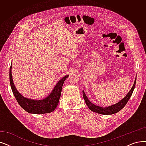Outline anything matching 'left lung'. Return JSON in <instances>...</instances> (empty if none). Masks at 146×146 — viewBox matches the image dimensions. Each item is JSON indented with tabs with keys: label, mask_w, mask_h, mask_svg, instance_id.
<instances>
[{
	"label": "left lung",
	"mask_w": 146,
	"mask_h": 146,
	"mask_svg": "<svg viewBox=\"0 0 146 146\" xmlns=\"http://www.w3.org/2000/svg\"><path fill=\"white\" fill-rule=\"evenodd\" d=\"M135 84H136V78L134 81V85H133L132 88L131 89V90L122 100L119 101V102L116 104H115L112 106L107 107H101L92 104L91 101L88 100V97L86 96V94H85L84 91H82V92H83V97L86 105L88 107V108L90 109L91 111L99 113V114H101V115H113V114L116 113L118 111H119L120 110H122L125 106L126 103H128V101H129L130 97L132 96L133 91H134Z\"/></svg>",
	"instance_id": "obj_1"
}]
</instances>
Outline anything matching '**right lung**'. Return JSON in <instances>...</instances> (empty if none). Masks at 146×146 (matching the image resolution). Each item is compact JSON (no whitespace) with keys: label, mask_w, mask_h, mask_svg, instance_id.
Segmentation results:
<instances>
[{"label":"right lung","mask_w":146,"mask_h":146,"mask_svg":"<svg viewBox=\"0 0 146 146\" xmlns=\"http://www.w3.org/2000/svg\"><path fill=\"white\" fill-rule=\"evenodd\" d=\"M12 64L9 68L10 85L14 96L22 108L27 112L32 114H45L52 112L57 106L61 94L62 87L68 75L58 81L49 96L43 100H33L23 97L15 88L12 76Z\"/></svg>","instance_id":"1"}]
</instances>
